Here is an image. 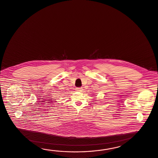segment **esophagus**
Listing matches in <instances>:
<instances>
[{"instance_id":"obj_1","label":"esophagus","mask_w":158,"mask_h":158,"mask_svg":"<svg viewBox=\"0 0 158 158\" xmlns=\"http://www.w3.org/2000/svg\"><path fill=\"white\" fill-rule=\"evenodd\" d=\"M76 89H77L76 90L78 92H81L82 91V90H83V88L81 87L77 88Z\"/></svg>"}]
</instances>
